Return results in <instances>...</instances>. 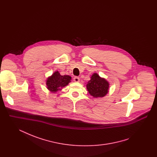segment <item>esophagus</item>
<instances>
[{"instance_id": "34e87169", "label": "esophagus", "mask_w": 157, "mask_h": 157, "mask_svg": "<svg viewBox=\"0 0 157 157\" xmlns=\"http://www.w3.org/2000/svg\"><path fill=\"white\" fill-rule=\"evenodd\" d=\"M74 81L76 82H79L80 81V79L79 77H77V76H75L74 78Z\"/></svg>"}]
</instances>
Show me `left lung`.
Wrapping results in <instances>:
<instances>
[{
    "label": "left lung",
    "mask_w": 157,
    "mask_h": 157,
    "mask_svg": "<svg viewBox=\"0 0 157 157\" xmlns=\"http://www.w3.org/2000/svg\"><path fill=\"white\" fill-rule=\"evenodd\" d=\"M109 83L97 73H94L90 79L86 84V89L89 94L94 98L105 97L109 92Z\"/></svg>",
    "instance_id": "obj_1"
}]
</instances>
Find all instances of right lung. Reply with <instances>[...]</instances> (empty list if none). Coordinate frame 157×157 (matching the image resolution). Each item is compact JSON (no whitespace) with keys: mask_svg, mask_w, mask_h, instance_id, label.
I'll return each instance as SVG.
<instances>
[{"mask_svg":"<svg viewBox=\"0 0 157 157\" xmlns=\"http://www.w3.org/2000/svg\"><path fill=\"white\" fill-rule=\"evenodd\" d=\"M71 76L69 75H61L58 71H55L47 78L46 88L50 92L55 93L67 86L69 83L71 82Z\"/></svg>","mask_w":157,"mask_h":157,"instance_id":"obj_1","label":"right lung"}]
</instances>
